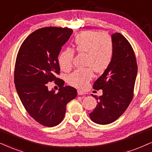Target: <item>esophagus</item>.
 <instances>
[{"mask_svg": "<svg viewBox=\"0 0 152 152\" xmlns=\"http://www.w3.org/2000/svg\"><path fill=\"white\" fill-rule=\"evenodd\" d=\"M77 94H78V95H83V94H85V91L81 90V89H78Z\"/></svg>", "mask_w": 152, "mask_h": 152, "instance_id": "34e87169", "label": "esophagus"}]
</instances>
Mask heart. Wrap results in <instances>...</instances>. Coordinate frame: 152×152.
Returning a JSON list of instances; mask_svg holds the SVG:
<instances>
[{
    "label": "heart",
    "instance_id": "1",
    "mask_svg": "<svg viewBox=\"0 0 152 152\" xmlns=\"http://www.w3.org/2000/svg\"><path fill=\"white\" fill-rule=\"evenodd\" d=\"M73 47L77 53L86 54L85 66L90 67L75 71L69 75L68 82L73 87L84 88L92 78V70L102 73L110 65L113 57V42L106 34L88 30L77 35ZM73 58L74 52L70 49L60 53L58 63L62 70L68 71L72 68Z\"/></svg>",
    "mask_w": 152,
    "mask_h": 152
}]
</instances>
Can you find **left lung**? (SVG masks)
Wrapping results in <instances>:
<instances>
[{
	"mask_svg": "<svg viewBox=\"0 0 152 152\" xmlns=\"http://www.w3.org/2000/svg\"><path fill=\"white\" fill-rule=\"evenodd\" d=\"M113 57L104 73L94 83L93 88L102 89L96 96L98 104L89 117L97 124L107 125L116 121L125 111L133 97L137 65L134 50L121 34L111 35Z\"/></svg>",
	"mask_w": 152,
	"mask_h": 152,
	"instance_id": "obj_1",
	"label": "left lung"
}]
</instances>
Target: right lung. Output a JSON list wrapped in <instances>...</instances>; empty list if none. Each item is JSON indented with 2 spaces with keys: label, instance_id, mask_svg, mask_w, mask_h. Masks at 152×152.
<instances>
[{
  "label": "right lung",
  "instance_id": "obj_1",
  "mask_svg": "<svg viewBox=\"0 0 152 152\" xmlns=\"http://www.w3.org/2000/svg\"><path fill=\"white\" fill-rule=\"evenodd\" d=\"M69 28L44 27L29 35L20 46L15 67V85L22 105L35 121L53 127L64 118L66 105L77 96L76 89L64 87L56 78L60 73L58 55L72 34ZM59 86L56 93L48 83Z\"/></svg>",
  "mask_w": 152,
  "mask_h": 152
}]
</instances>
